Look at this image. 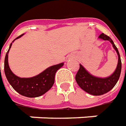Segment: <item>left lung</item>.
Here are the masks:
<instances>
[{"mask_svg": "<svg viewBox=\"0 0 126 126\" xmlns=\"http://www.w3.org/2000/svg\"><path fill=\"white\" fill-rule=\"evenodd\" d=\"M99 38H102L104 41H109L113 45L114 48L116 50L118 56H119V61L118 65L114 71V73L109 77L105 79H101L94 77L85 69L83 66L80 64V68L76 73V80L78 85L80 86L82 89L87 92L88 93L93 95H102L105 94L109 90L112 89L116 84L119 80L121 71V61L119 55V50L117 47L114 45L113 41L111 38L107 36L104 33H102L99 36Z\"/></svg>", "mask_w": 126, "mask_h": 126, "instance_id": "1", "label": "left lung"}]
</instances>
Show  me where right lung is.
Listing matches in <instances>:
<instances>
[{
	"instance_id": "obj_1",
	"label": "right lung",
	"mask_w": 126,
	"mask_h": 126,
	"mask_svg": "<svg viewBox=\"0 0 126 126\" xmlns=\"http://www.w3.org/2000/svg\"><path fill=\"white\" fill-rule=\"evenodd\" d=\"M22 35L23 34L16 38V39L20 38ZM11 46L12 43L6 53L4 64L5 74L10 84L12 85L14 90H15L18 93L28 97H36L46 93L53 85L55 82V75L56 71L64 65V63L52 66L44 71H43L40 74L34 77L19 78L12 73L8 65V52L11 47Z\"/></svg>"
}]
</instances>
